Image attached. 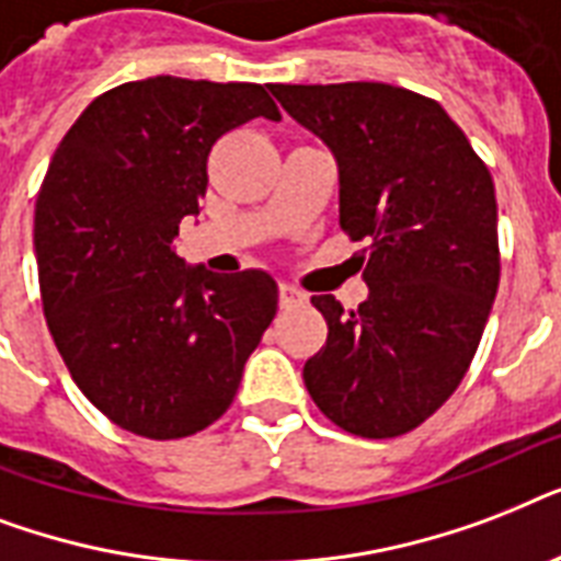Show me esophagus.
<instances>
[{"mask_svg": "<svg viewBox=\"0 0 561 561\" xmlns=\"http://www.w3.org/2000/svg\"><path fill=\"white\" fill-rule=\"evenodd\" d=\"M306 299H308L306 294H302V290L294 288V285H285V282H282V285H279V306H282V308L302 306Z\"/></svg>", "mask_w": 561, "mask_h": 561, "instance_id": "34e87169", "label": "esophagus"}]
</instances>
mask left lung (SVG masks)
Returning <instances> with one entry per match:
<instances>
[{
    "mask_svg": "<svg viewBox=\"0 0 561 561\" xmlns=\"http://www.w3.org/2000/svg\"><path fill=\"white\" fill-rule=\"evenodd\" d=\"M332 148L341 229L367 241L369 297L311 306L329 337L302 378L334 425L367 439L419 427L460 387L501 282L492 174L434 99L375 81L271 83ZM358 267V271H360Z\"/></svg>",
    "mask_w": 561,
    "mask_h": 561,
    "instance_id": "obj_1",
    "label": "left lung"
}]
</instances>
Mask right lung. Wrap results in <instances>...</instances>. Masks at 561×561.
<instances>
[{"label": "right lung", "instance_id": "right-lung-1", "mask_svg": "<svg viewBox=\"0 0 561 561\" xmlns=\"http://www.w3.org/2000/svg\"><path fill=\"white\" fill-rule=\"evenodd\" d=\"M282 113L259 83L157 75L101 92L48 162L34 250L48 332L78 390L148 439L227 413L276 317L264 271L209 273L174 253L220 136Z\"/></svg>", "mask_w": 561, "mask_h": 561}]
</instances>
